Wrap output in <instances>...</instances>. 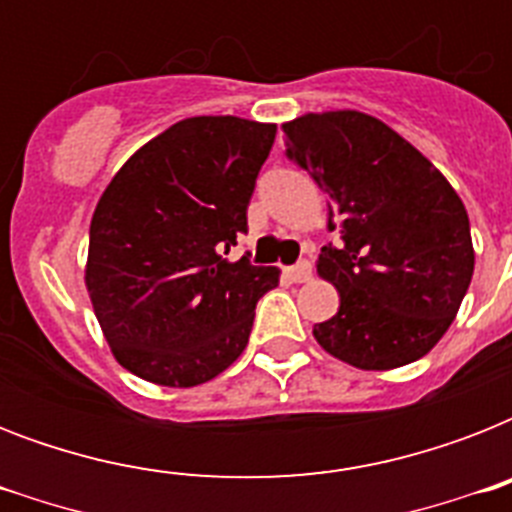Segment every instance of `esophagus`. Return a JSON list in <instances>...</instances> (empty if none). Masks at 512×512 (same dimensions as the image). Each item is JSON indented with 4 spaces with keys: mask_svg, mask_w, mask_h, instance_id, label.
<instances>
[{
    "mask_svg": "<svg viewBox=\"0 0 512 512\" xmlns=\"http://www.w3.org/2000/svg\"><path fill=\"white\" fill-rule=\"evenodd\" d=\"M287 276H289V281H295V284H305V281H311V276H313L311 263H308V260H300L297 265L287 268Z\"/></svg>",
    "mask_w": 512,
    "mask_h": 512,
    "instance_id": "esophagus-1",
    "label": "esophagus"
}]
</instances>
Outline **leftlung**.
<instances>
[{
    "mask_svg": "<svg viewBox=\"0 0 512 512\" xmlns=\"http://www.w3.org/2000/svg\"><path fill=\"white\" fill-rule=\"evenodd\" d=\"M287 156L329 196L342 247L316 263L340 308L313 327L329 356L364 372L412 364L436 348L473 279L468 209L449 180L361 111L303 114L281 124Z\"/></svg>",
    "mask_w": 512,
    "mask_h": 512,
    "instance_id": "obj_1",
    "label": "left lung"
}]
</instances>
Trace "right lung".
<instances>
[{"label": "right lung", "instance_id": "1", "mask_svg": "<svg viewBox=\"0 0 512 512\" xmlns=\"http://www.w3.org/2000/svg\"><path fill=\"white\" fill-rule=\"evenodd\" d=\"M276 124L191 116L122 164L90 223L84 284L111 353L164 388H193L244 353L279 268L228 260L247 231Z\"/></svg>", "mask_w": 512, "mask_h": 512}]
</instances>
